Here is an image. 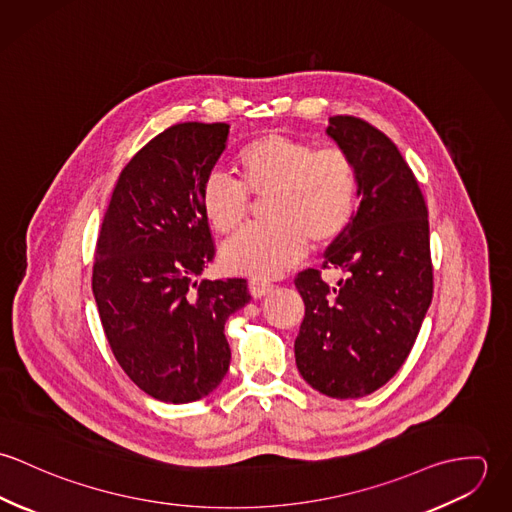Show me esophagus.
Wrapping results in <instances>:
<instances>
[{"label":"esophagus","instance_id":"esophagus-1","mask_svg":"<svg viewBox=\"0 0 512 512\" xmlns=\"http://www.w3.org/2000/svg\"><path fill=\"white\" fill-rule=\"evenodd\" d=\"M274 290V286L270 284V282H266V280H250L248 282V292L252 297H264L266 293H270Z\"/></svg>","mask_w":512,"mask_h":512}]
</instances>
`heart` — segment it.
I'll return each mask as SVG.
<instances>
[{"label":"heart","instance_id":"b5f03b06","mask_svg":"<svg viewBox=\"0 0 512 512\" xmlns=\"http://www.w3.org/2000/svg\"><path fill=\"white\" fill-rule=\"evenodd\" d=\"M242 183L211 173L201 189L203 213L228 234L250 211V195L266 197L268 222L246 226L220 248V264L232 274L274 278L297 264L307 246L335 242L353 219L359 175L347 153L315 149L309 142L270 132L236 153Z\"/></svg>","mask_w":512,"mask_h":512}]
</instances>
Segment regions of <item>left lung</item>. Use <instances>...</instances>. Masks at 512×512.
I'll list each match as a JSON object with an SVG mask.
<instances>
[{
	"label": "left lung",
	"mask_w": 512,
	"mask_h": 512,
	"mask_svg": "<svg viewBox=\"0 0 512 512\" xmlns=\"http://www.w3.org/2000/svg\"><path fill=\"white\" fill-rule=\"evenodd\" d=\"M325 134L351 157L359 209L327 248L323 268L297 276L305 317L295 339L303 380L331 398H361L386 384L410 355L434 293L428 209L398 147L353 116H333Z\"/></svg>",
	"instance_id": "obj_1"
}]
</instances>
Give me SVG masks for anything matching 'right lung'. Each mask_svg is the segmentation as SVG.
Masks as SVG:
<instances>
[{
  "label": "right lung",
  "mask_w": 512,
  "mask_h": 512,
  "mask_svg": "<svg viewBox=\"0 0 512 512\" xmlns=\"http://www.w3.org/2000/svg\"><path fill=\"white\" fill-rule=\"evenodd\" d=\"M228 124L167 128L124 167L102 220L92 293L110 349L155 400L209 396L230 365L226 319L250 301L244 278L201 280L215 258L201 189Z\"/></svg>",
  "instance_id": "add662e5"
}]
</instances>
